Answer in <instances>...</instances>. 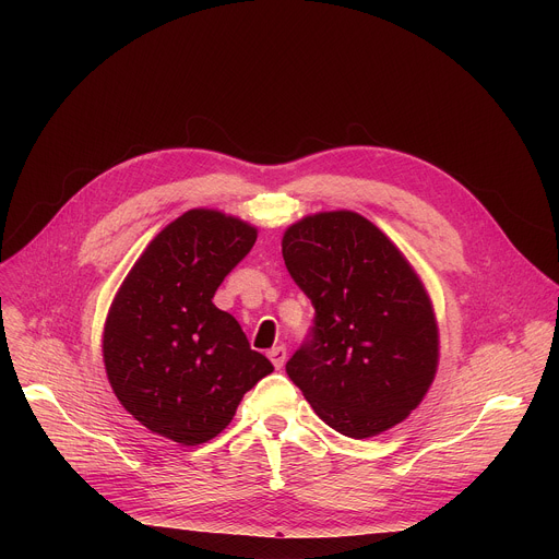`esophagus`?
<instances>
[{
    "label": "esophagus",
    "mask_w": 559,
    "mask_h": 559,
    "mask_svg": "<svg viewBox=\"0 0 559 559\" xmlns=\"http://www.w3.org/2000/svg\"><path fill=\"white\" fill-rule=\"evenodd\" d=\"M267 356H270L272 365H274L276 369H281V367L285 365V358H287V349H285L283 345H278V347H272V349L267 352Z\"/></svg>",
    "instance_id": "1"
}]
</instances>
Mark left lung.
Listing matches in <instances>:
<instances>
[{
	"label": "left lung",
	"instance_id": "left-lung-1",
	"mask_svg": "<svg viewBox=\"0 0 559 559\" xmlns=\"http://www.w3.org/2000/svg\"><path fill=\"white\" fill-rule=\"evenodd\" d=\"M283 259L316 309L311 341L285 365L316 416L347 438L403 423L440 358L431 298L391 238L352 210L302 216Z\"/></svg>",
	"mask_w": 559,
	"mask_h": 559
}]
</instances>
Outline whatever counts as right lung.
Segmentation results:
<instances>
[{
    "label": "right lung",
    "mask_w": 559,
    "mask_h": 559,
    "mask_svg": "<svg viewBox=\"0 0 559 559\" xmlns=\"http://www.w3.org/2000/svg\"><path fill=\"white\" fill-rule=\"evenodd\" d=\"M257 241V227L188 210L123 278L104 325V365L123 409L152 433L197 447L218 436L272 362L212 298Z\"/></svg>",
    "instance_id": "right-lung-1"
}]
</instances>
